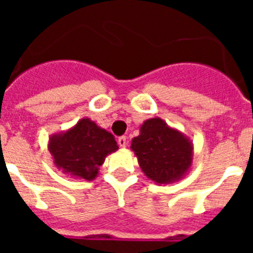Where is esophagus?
Wrapping results in <instances>:
<instances>
[{
    "label": "esophagus",
    "instance_id": "esophagus-1",
    "mask_svg": "<svg viewBox=\"0 0 253 253\" xmlns=\"http://www.w3.org/2000/svg\"><path fill=\"white\" fill-rule=\"evenodd\" d=\"M118 144H119L122 148H124V147L126 146V137H124V135H123V137L118 138Z\"/></svg>",
    "mask_w": 253,
    "mask_h": 253
}]
</instances>
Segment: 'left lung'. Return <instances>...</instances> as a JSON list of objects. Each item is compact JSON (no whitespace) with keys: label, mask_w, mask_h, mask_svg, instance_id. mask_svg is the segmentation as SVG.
Here are the masks:
<instances>
[{"label":"left lung","mask_w":253,"mask_h":253,"mask_svg":"<svg viewBox=\"0 0 253 253\" xmlns=\"http://www.w3.org/2000/svg\"><path fill=\"white\" fill-rule=\"evenodd\" d=\"M130 148L143 173L158 185L181 180L193 166V142L161 118L147 119L140 125Z\"/></svg>","instance_id":"8db88e82"}]
</instances>
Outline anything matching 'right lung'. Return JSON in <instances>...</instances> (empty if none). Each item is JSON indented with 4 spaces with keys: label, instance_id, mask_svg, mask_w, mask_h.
Masks as SVG:
<instances>
[{
    "label": "right lung",
    "instance_id": "obj_1",
    "mask_svg": "<svg viewBox=\"0 0 253 253\" xmlns=\"http://www.w3.org/2000/svg\"><path fill=\"white\" fill-rule=\"evenodd\" d=\"M48 149L58 169L73 178L92 181L99 175L105 158L119 149L111 133L88 118L72 128L51 134Z\"/></svg>",
    "mask_w": 253,
    "mask_h": 253
}]
</instances>
